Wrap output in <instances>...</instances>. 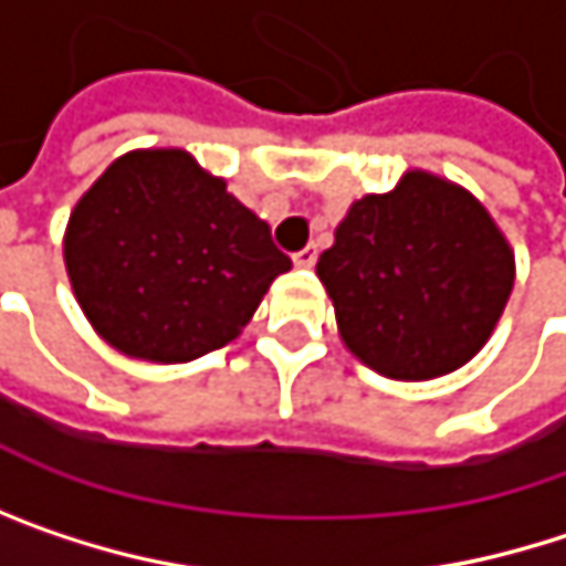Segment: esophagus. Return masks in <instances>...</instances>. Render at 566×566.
I'll return each mask as SVG.
<instances>
[{
	"instance_id": "34e87169",
	"label": "esophagus",
	"mask_w": 566,
	"mask_h": 566,
	"mask_svg": "<svg viewBox=\"0 0 566 566\" xmlns=\"http://www.w3.org/2000/svg\"><path fill=\"white\" fill-rule=\"evenodd\" d=\"M317 262V245H304L301 252H294V265L297 269H311Z\"/></svg>"
}]
</instances>
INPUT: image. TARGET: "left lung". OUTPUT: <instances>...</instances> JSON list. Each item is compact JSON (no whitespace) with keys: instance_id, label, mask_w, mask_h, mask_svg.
<instances>
[{"instance_id":"left-lung-1","label":"left lung","mask_w":566,"mask_h":566,"mask_svg":"<svg viewBox=\"0 0 566 566\" xmlns=\"http://www.w3.org/2000/svg\"><path fill=\"white\" fill-rule=\"evenodd\" d=\"M337 334L390 380H436L492 337L514 287V249L459 182L406 170L390 192L350 202L317 259Z\"/></svg>"}]
</instances>
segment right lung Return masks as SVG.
<instances>
[{"label": "right lung", "mask_w": 566, "mask_h": 566, "mask_svg": "<svg viewBox=\"0 0 566 566\" xmlns=\"http://www.w3.org/2000/svg\"><path fill=\"white\" fill-rule=\"evenodd\" d=\"M64 269L114 350L189 364L242 334L291 259L222 176L179 147H147L117 157L74 202Z\"/></svg>", "instance_id": "right-lung-1"}]
</instances>
